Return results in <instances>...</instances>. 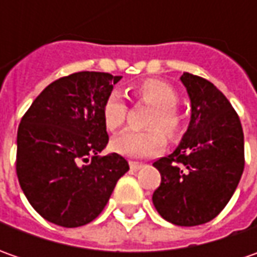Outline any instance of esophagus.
Here are the masks:
<instances>
[{
  "instance_id": "esophagus-1",
  "label": "esophagus",
  "mask_w": 257,
  "mask_h": 257,
  "mask_svg": "<svg viewBox=\"0 0 257 257\" xmlns=\"http://www.w3.org/2000/svg\"><path fill=\"white\" fill-rule=\"evenodd\" d=\"M128 164H130V169L134 170V172H136V170H139V169H142V167L144 166L143 163H139V162H130Z\"/></svg>"
}]
</instances>
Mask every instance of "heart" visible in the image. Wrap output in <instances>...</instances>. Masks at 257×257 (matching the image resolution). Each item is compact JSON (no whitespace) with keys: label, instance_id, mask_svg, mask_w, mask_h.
I'll list each match as a JSON object with an SVG mask.
<instances>
[{"label":"heart","instance_id":"heart-1","mask_svg":"<svg viewBox=\"0 0 257 257\" xmlns=\"http://www.w3.org/2000/svg\"><path fill=\"white\" fill-rule=\"evenodd\" d=\"M133 95L137 101L153 107L146 125L152 127L144 132H125L113 142L117 153L128 157H152L163 150L166 136L177 137L182 132L183 117L177 108L179 94L174 87L157 78H147L134 85ZM127 104L118 93L110 94L103 104V121L107 130L117 132L125 123Z\"/></svg>","mask_w":257,"mask_h":257}]
</instances>
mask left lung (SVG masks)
Segmentation results:
<instances>
[{"label": "left lung", "mask_w": 257, "mask_h": 257, "mask_svg": "<svg viewBox=\"0 0 257 257\" xmlns=\"http://www.w3.org/2000/svg\"><path fill=\"white\" fill-rule=\"evenodd\" d=\"M192 101V118L180 146L156 160L162 182L153 204L164 220L197 226L229 203L244 169L240 118L224 94L199 75L180 77Z\"/></svg>", "instance_id": "left-lung-1"}]
</instances>
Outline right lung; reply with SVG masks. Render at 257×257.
Instances as JSON below:
<instances>
[{
    "instance_id": "add662e5",
    "label": "right lung",
    "mask_w": 257,
    "mask_h": 257,
    "mask_svg": "<svg viewBox=\"0 0 257 257\" xmlns=\"http://www.w3.org/2000/svg\"><path fill=\"white\" fill-rule=\"evenodd\" d=\"M121 75L80 71L47 85L23 115L17 133V176L45 220L78 227L103 212L117 180L128 172L108 143L103 104Z\"/></svg>"
}]
</instances>
